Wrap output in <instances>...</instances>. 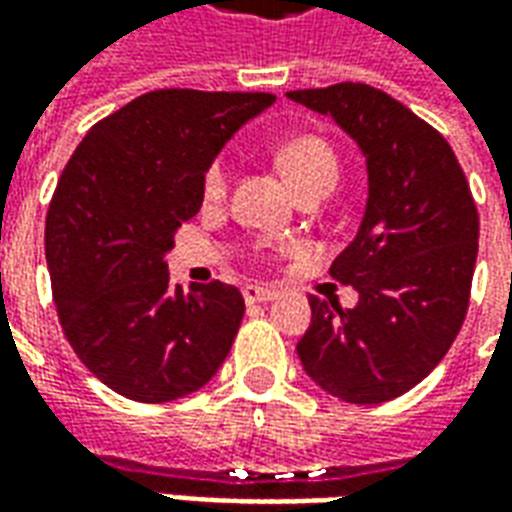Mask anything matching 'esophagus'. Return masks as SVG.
<instances>
[{
    "mask_svg": "<svg viewBox=\"0 0 512 512\" xmlns=\"http://www.w3.org/2000/svg\"><path fill=\"white\" fill-rule=\"evenodd\" d=\"M279 296L277 288H266V285H246L244 299L246 304H266V301H274Z\"/></svg>",
    "mask_w": 512,
    "mask_h": 512,
    "instance_id": "1",
    "label": "esophagus"
}]
</instances>
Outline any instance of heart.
<instances>
[{"instance_id":"obj_1","label":"heart","mask_w":512,"mask_h":512,"mask_svg":"<svg viewBox=\"0 0 512 512\" xmlns=\"http://www.w3.org/2000/svg\"><path fill=\"white\" fill-rule=\"evenodd\" d=\"M277 164L285 172V178L293 183V189L301 191L318 183V180H337V156L334 150L318 136H296L288 139L285 145L277 150ZM227 178H230V169L224 164L222 158L213 161L208 172H205V197L208 200H219L224 191H227Z\"/></svg>"}]
</instances>
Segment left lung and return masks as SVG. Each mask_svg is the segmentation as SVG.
Returning a JSON list of instances; mask_svg holds the SVG:
<instances>
[{"instance_id":"8db88e82","label":"left lung","mask_w":512,"mask_h":512,"mask_svg":"<svg viewBox=\"0 0 512 512\" xmlns=\"http://www.w3.org/2000/svg\"><path fill=\"white\" fill-rule=\"evenodd\" d=\"M332 117L365 158L367 202L332 277L359 293L351 310L310 299L296 345L323 392L373 406L417 386L450 351L469 307L480 219L447 139L370 84L293 90Z\"/></svg>"}]
</instances>
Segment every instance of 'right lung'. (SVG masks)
I'll return each instance as SVG.
<instances>
[{
	"mask_svg": "<svg viewBox=\"0 0 512 512\" xmlns=\"http://www.w3.org/2000/svg\"><path fill=\"white\" fill-rule=\"evenodd\" d=\"M277 98L156 90L84 134L46 216V263L62 332L98 381L139 403L208 384L233 348L244 296L169 282L180 222L200 211L205 172Z\"/></svg>",
	"mask_w": 512,
	"mask_h": 512,
	"instance_id": "1",
	"label": "right lung"
}]
</instances>
